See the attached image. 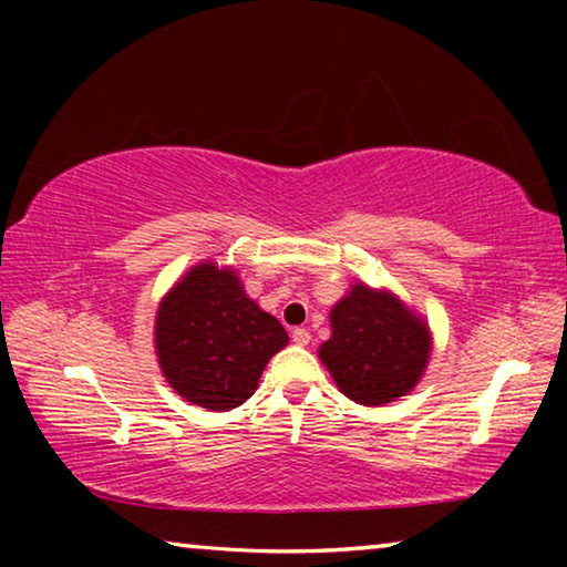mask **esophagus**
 Masks as SVG:
<instances>
[{"instance_id":"obj_1","label":"esophagus","mask_w":567,"mask_h":567,"mask_svg":"<svg viewBox=\"0 0 567 567\" xmlns=\"http://www.w3.org/2000/svg\"><path fill=\"white\" fill-rule=\"evenodd\" d=\"M310 340H312L310 330H305V328H295L292 330V342L295 344H310Z\"/></svg>"}]
</instances>
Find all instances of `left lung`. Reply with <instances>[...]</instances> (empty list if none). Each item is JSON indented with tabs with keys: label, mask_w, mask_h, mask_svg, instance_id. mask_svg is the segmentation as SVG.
I'll use <instances>...</instances> for the list:
<instances>
[{
	"label": "left lung",
	"mask_w": 567,
	"mask_h": 567,
	"mask_svg": "<svg viewBox=\"0 0 567 567\" xmlns=\"http://www.w3.org/2000/svg\"><path fill=\"white\" fill-rule=\"evenodd\" d=\"M332 338L320 360L360 405H382L417 385L430 358V332L398 297L354 285L332 307Z\"/></svg>",
	"instance_id": "8db88e82"
}]
</instances>
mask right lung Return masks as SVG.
<instances>
[{
    "label": "right lung",
    "mask_w": 567,
    "mask_h": 567,
    "mask_svg": "<svg viewBox=\"0 0 567 567\" xmlns=\"http://www.w3.org/2000/svg\"><path fill=\"white\" fill-rule=\"evenodd\" d=\"M159 368L182 398L233 410L252 395L287 332L262 312L233 270L197 265L162 300L155 324Z\"/></svg>",
    "instance_id": "obj_1"
}]
</instances>
